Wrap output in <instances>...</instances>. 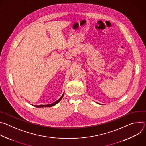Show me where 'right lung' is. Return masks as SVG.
Returning <instances> with one entry per match:
<instances>
[{"label":"right lung","mask_w":146,"mask_h":146,"mask_svg":"<svg viewBox=\"0 0 146 146\" xmlns=\"http://www.w3.org/2000/svg\"><path fill=\"white\" fill-rule=\"evenodd\" d=\"M64 94L62 95V96H61V97L59 99H58L56 101H55V102H54V103H51V104H49V105H35L34 106H35V107H36V108H43V107H51V106H54L55 105H56V103H58L60 100H61V99L62 98V97L64 96Z\"/></svg>","instance_id":"1"}]
</instances>
